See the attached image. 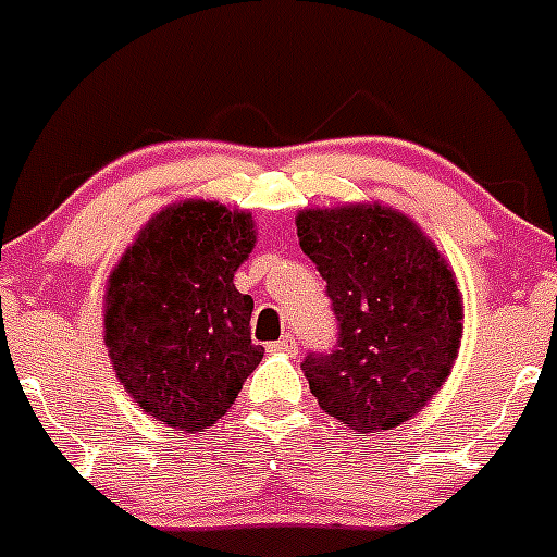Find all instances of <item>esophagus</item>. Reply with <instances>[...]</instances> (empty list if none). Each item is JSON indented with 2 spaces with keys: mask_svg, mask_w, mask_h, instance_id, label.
I'll return each mask as SVG.
<instances>
[{
  "mask_svg": "<svg viewBox=\"0 0 557 557\" xmlns=\"http://www.w3.org/2000/svg\"><path fill=\"white\" fill-rule=\"evenodd\" d=\"M268 350H273V354L293 356L295 350H298V345H295V336L287 334V336H282V339H278V342H273V345H268Z\"/></svg>",
  "mask_w": 557,
  "mask_h": 557,
  "instance_id": "1",
  "label": "esophagus"
}]
</instances>
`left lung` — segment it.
<instances>
[{
	"label": "left lung",
	"mask_w": 557,
	"mask_h": 557,
	"mask_svg": "<svg viewBox=\"0 0 557 557\" xmlns=\"http://www.w3.org/2000/svg\"><path fill=\"white\" fill-rule=\"evenodd\" d=\"M295 226L339 325L334 350L300 364L309 389L354 431L403 425L445 384L461 345L450 264L411 218L381 203L304 209Z\"/></svg>",
	"instance_id": "1"
}]
</instances>
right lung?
Listing matches in <instances>:
<instances>
[{"instance_id":"obj_1","label":"right lung","mask_w":557,"mask_h":557,"mask_svg":"<svg viewBox=\"0 0 557 557\" xmlns=\"http://www.w3.org/2000/svg\"><path fill=\"white\" fill-rule=\"evenodd\" d=\"M257 243L251 212L178 201L157 212L110 273L104 342L137 406L176 431L215 425L264 348L234 273Z\"/></svg>"}]
</instances>
